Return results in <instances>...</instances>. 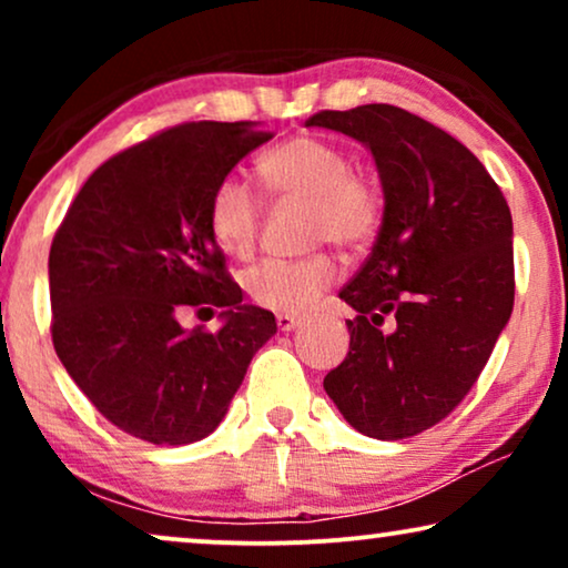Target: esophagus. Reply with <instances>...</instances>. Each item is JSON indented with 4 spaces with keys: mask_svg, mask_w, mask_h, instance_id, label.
I'll return each mask as SVG.
<instances>
[{
    "mask_svg": "<svg viewBox=\"0 0 568 568\" xmlns=\"http://www.w3.org/2000/svg\"><path fill=\"white\" fill-rule=\"evenodd\" d=\"M276 325H278V331H282V333H290V331L297 328V325H302V317L282 313V315H276Z\"/></svg>",
    "mask_w": 568,
    "mask_h": 568,
    "instance_id": "esophagus-1",
    "label": "esophagus"
}]
</instances>
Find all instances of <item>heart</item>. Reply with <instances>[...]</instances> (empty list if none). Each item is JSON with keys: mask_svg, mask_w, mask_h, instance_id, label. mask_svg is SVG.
<instances>
[{"mask_svg": "<svg viewBox=\"0 0 568 568\" xmlns=\"http://www.w3.org/2000/svg\"><path fill=\"white\" fill-rule=\"evenodd\" d=\"M263 185L278 199L307 201L310 243L346 251L364 247L383 224V191L364 170H354L344 150L317 136H292L258 160ZM261 201L235 175L222 178L209 201V230L224 253L245 258L258 240ZM328 255L300 261L268 258L243 274V290L258 307L302 313L336 282Z\"/></svg>", "mask_w": 568, "mask_h": 568, "instance_id": "obj_1", "label": "heart"}]
</instances>
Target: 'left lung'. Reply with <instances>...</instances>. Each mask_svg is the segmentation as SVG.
Returning <instances> with one entry per match:
<instances>
[{
    "mask_svg": "<svg viewBox=\"0 0 568 568\" xmlns=\"http://www.w3.org/2000/svg\"><path fill=\"white\" fill-rule=\"evenodd\" d=\"M305 126L367 146L385 196L377 243L338 294L356 317L323 387L356 432L414 437L453 414L509 323L507 199L468 146L403 108L321 111Z\"/></svg>",
    "mask_w": 568,
    "mask_h": 568,
    "instance_id": "1",
    "label": "left lung"
}]
</instances>
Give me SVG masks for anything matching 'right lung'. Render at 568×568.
Listing matches in <instances>:
<instances>
[{
  "label": "right lung",
  "mask_w": 568,
  "mask_h": 568,
  "mask_svg": "<svg viewBox=\"0 0 568 568\" xmlns=\"http://www.w3.org/2000/svg\"><path fill=\"white\" fill-rule=\"evenodd\" d=\"M255 121L181 123L103 162L49 253L51 338L69 377L108 422L152 445L212 434L253 354L276 333L245 305L209 230L216 183L268 142ZM221 310L216 334L180 313Z\"/></svg>",
  "instance_id": "right-lung-1"
}]
</instances>
